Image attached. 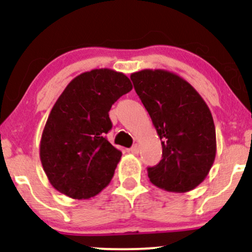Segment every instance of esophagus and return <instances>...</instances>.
<instances>
[{
  "mask_svg": "<svg viewBox=\"0 0 252 252\" xmlns=\"http://www.w3.org/2000/svg\"><path fill=\"white\" fill-rule=\"evenodd\" d=\"M139 150H140V147H139V145H134V146L131 147V149L129 150V151H130L131 154L136 155V154H139Z\"/></svg>",
  "mask_w": 252,
  "mask_h": 252,
  "instance_id": "1",
  "label": "esophagus"
}]
</instances>
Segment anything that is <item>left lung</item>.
<instances>
[{"instance_id":"1","label":"left lung","mask_w":252,"mask_h":252,"mask_svg":"<svg viewBox=\"0 0 252 252\" xmlns=\"http://www.w3.org/2000/svg\"><path fill=\"white\" fill-rule=\"evenodd\" d=\"M130 79L162 144V159L147 169L150 182L172 192L195 189L217 151L210 108L185 79L169 70L142 69Z\"/></svg>"}]
</instances>
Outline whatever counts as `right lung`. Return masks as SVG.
Wrapping results in <instances>:
<instances>
[{
  "label": "right lung",
  "mask_w": 252,
  "mask_h": 252,
  "mask_svg": "<svg viewBox=\"0 0 252 252\" xmlns=\"http://www.w3.org/2000/svg\"><path fill=\"white\" fill-rule=\"evenodd\" d=\"M133 89L126 74L108 68L75 77L51 110L40 141V159L57 191L86 200L110 184L122 152L105 138L112 105Z\"/></svg>",
  "instance_id": "1"
}]
</instances>
